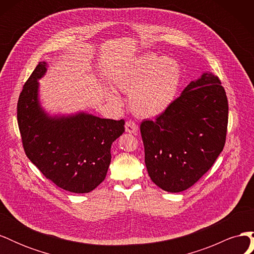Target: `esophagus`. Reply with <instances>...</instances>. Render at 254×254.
Listing matches in <instances>:
<instances>
[{
  "label": "esophagus",
  "mask_w": 254,
  "mask_h": 254,
  "mask_svg": "<svg viewBox=\"0 0 254 254\" xmlns=\"http://www.w3.org/2000/svg\"><path fill=\"white\" fill-rule=\"evenodd\" d=\"M125 130L126 132H129V133H136L137 130H139V126H137L132 121H127L125 124Z\"/></svg>",
  "instance_id": "obj_1"
}]
</instances>
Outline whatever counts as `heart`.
Returning <instances> with one entry per match:
<instances>
[{
    "label": "heart",
    "instance_id": "heart-1",
    "mask_svg": "<svg viewBox=\"0 0 254 254\" xmlns=\"http://www.w3.org/2000/svg\"><path fill=\"white\" fill-rule=\"evenodd\" d=\"M180 64L173 58L145 54L128 64L115 78L117 87L129 94L132 112L140 118H156L164 113L175 101L181 82ZM109 98L120 105L113 92Z\"/></svg>",
    "mask_w": 254,
    "mask_h": 254
}]
</instances>
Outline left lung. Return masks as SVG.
<instances>
[{
	"label": "left lung",
	"mask_w": 254,
	"mask_h": 254,
	"mask_svg": "<svg viewBox=\"0 0 254 254\" xmlns=\"http://www.w3.org/2000/svg\"><path fill=\"white\" fill-rule=\"evenodd\" d=\"M228 112L220 80L203 73L156 121H143L145 164L152 182L171 193L194 186L224 149Z\"/></svg>",
	"instance_id": "8db88e82"
}]
</instances>
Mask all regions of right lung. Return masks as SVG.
<instances>
[{"instance_id": "add662e5", "label": "right lung", "mask_w": 254, "mask_h": 254, "mask_svg": "<svg viewBox=\"0 0 254 254\" xmlns=\"http://www.w3.org/2000/svg\"><path fill=\"white\" fill-rule=\"evenodd\" d=\"M47 64L39 63L23 86L17 118L23 148L47 179L72 193H89L101 184L111 162V145L125 131V121L77 113L49 117L38 99Z\"/></svg>"}]
</instances>
